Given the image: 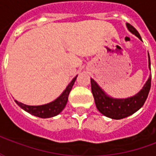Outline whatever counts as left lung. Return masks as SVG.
Wrapping results in <instances>:
<instances>
[{"instance_id":"obj_1","label":"left lung","mask_w":156,"mask_h":156,"mask_svg":"<svg viewBox=\"0 0 156 156\" xmlns=\"http://www.w3.org/2000/svg\"><path fill=\"white\" fill-rule=\"evenodd\" d=\"M128 30L140 40L141 37L133 26L126 23ZM149 58V69L151 70V58L148 52ZM151 85V75L149 76L148 80L140 91L136 94L126 98H115L110 97L105 93L100 86L91 78V89L95 105L98 110L102 115L113 119H121L133 115L144 105V102L149 94Z\"/></svg>"}]
</instances>
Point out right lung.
Segmentation results:
<instances>
[{
	"label": "right lung",
	"instance_id": "obj_1",
	"mask_svg": "<svg viewBox=\"0 0 156 156\" xmlns=\"http://www.w3.org/2000/svg\"><path fill=\"white\" fill-rule=\"evenodd\" d=\"M78 76H76L71 83L67 86V88L62 93V94L56 98L53 101L50 102L48 104L42 105H37V106H32V105H27L22 104L21 102L15 100V102L19 105L22 109H24L29 114L32 115H35L37 117L42 118V119H47V118H51L57 116L59 115L62 109L65 108L68 100V95L72 90V88L74 84L76 78Z\"/></svg>",
	"mask_w": 156,
	"mask_h": 156
}]
</instances>
